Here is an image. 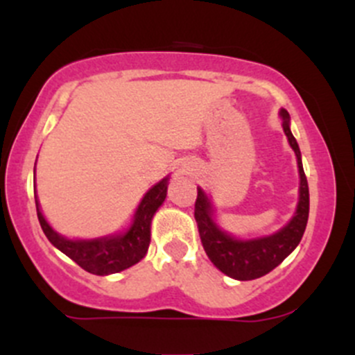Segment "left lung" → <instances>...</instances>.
Masks as SVG:
<instances>
[{"instance_id":"obj_1","label":"left lung","mask_w":355,"mask_h":355,"mask_svg":"<svg viewBox=\"0 0 355 355\" xmlns=\"http://www.w3.org/2000/svg\"><path fill=\"white\" fill-rule=\"evenodd\" d=\"M280 114L284 118V130L287 134L290 146L295 151L300 175L299 206H297L295 216L290 220L287 227H284L280 232L270 235V237L254 239V241H237L214 225V221L211 220L209 200H207L202 189H198L194 218L198 221L200 242H202V247L211 263L235 280H254V278H259L275 270L299 244L304 230H306L307 218H309V187H307V178L304 173L302 161H300L299 144L290 132L288 113L282 110Z\"/></svg>"}]
</instances>
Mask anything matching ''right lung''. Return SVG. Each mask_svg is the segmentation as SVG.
<instances>
[{
    "label": "right lung",
    "instance_id": "add662e5",
    "mask_svg": "<svg viewBox=\"0 0 355 355\" xmlns=\"http://www.w3.org/2000/svg\"><path fill=\"white\" fill-rule=\"evenodd\" d=\"M166 189L168 178H163L144 196L142 202L139 204L137 213H135L134 225L127 234L116 235V237L94 239V241H68L62 237L46 223L37 202H35V207H37L39 223H41L48 241L56 249L67 254L71 261H75L82 270L103 277V275L127 270L146 256L149 242H151V220L157 207L166 198Z\"/></svg>",
    "mask_w": 355,
    "mask_h": 355
}]
</instances>
